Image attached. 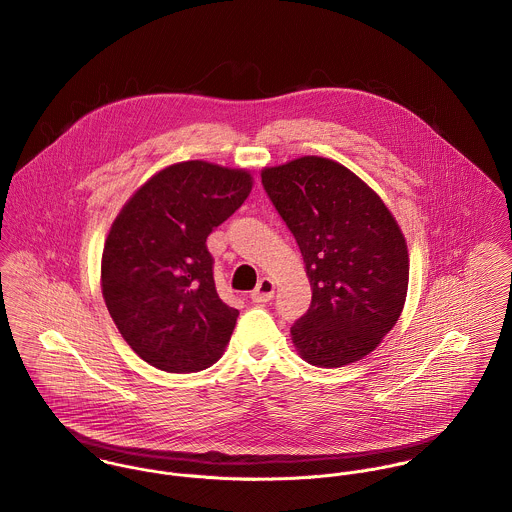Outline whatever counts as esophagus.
Returning a JSON list of instances; mask_svg holds the SVG:
<instances>
[{
	"mask_svg": "<svg viewBox=\"0 0 512 512\" xmlns=\"http://www.w3.org/2000/svg\"><path fill=\"white\" fill-rule=\"evenodd\" d=\"M274 293H276V283L270 278L260 279L256 289L250 293V299L254 303H268L274 299Z\"/></svg>",
	"mask_w": 512,
	"mask_h": 512,
	"instance_id": "34e87169",
	"label": "esophagus"
}]
</instances>
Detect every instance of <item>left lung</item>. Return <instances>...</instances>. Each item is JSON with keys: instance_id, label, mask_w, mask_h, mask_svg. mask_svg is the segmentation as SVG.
<instances>
[{"instance_id": "left-lung-1", "label": "left lung", "mask_w": 512, "mask_h": 512, "mask_svg": "<svg viewBox=\"0 0 512 512\" xmlns=\"http://www.w3.org/2000/svg\"><path fill=\"white\" fill-rule=\"evenodd\" d=\"M262 184L299 244L313 291L291 326L299 356L319 368L366 358L407 299L409 250L397 219L362 178L323 156L266 166Z\"/></svg>"}]
</instances>
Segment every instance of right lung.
Segmentation results:
<instances>
[{
	"label": "right lung",
	"mask_w": 512,
	"mask_h": 512,
	"mask_svg": "<svg viewBox=\"0 0 512 512\" xmlns=\"http://www.w3.org/2000/svg\"><path fill=\"white\" fill-rule=\"evenodd\" d=\"M252 186L244 168L176 162L146 180L111 223L101 254L103 301L150 366L199 372L223 356L238 311L215 289L205 242Z\"/></svg>",
	"instance_id": "obj_1"
}]
</instances>
